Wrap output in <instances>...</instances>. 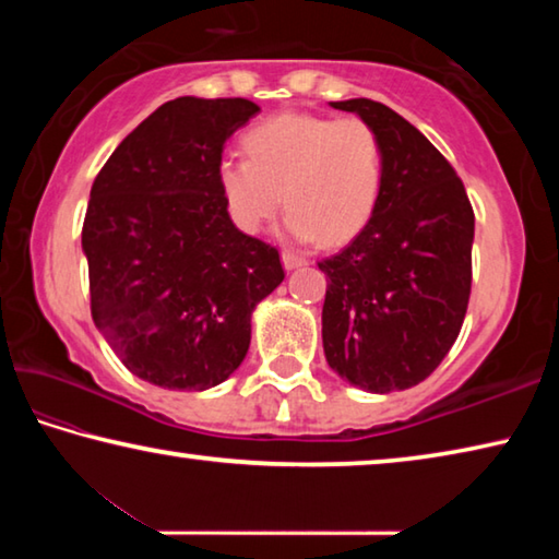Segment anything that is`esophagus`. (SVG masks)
Listing matches in <instances>:
<instances>
[{
  "instance_id": "esophagus-1",
  "label": "esophagus",
  "mask_w": 559,
  "mask_h": 559,
  "mask_svg": "<svg viewBox=\"0 0 559 559\" xmlns=\"http://www.w3.org/2000/svg\"><path fill=\"white\" fill-rule=\"evenodd\" d=\"M283 266H286V271H293V269H300V266H306V259L302 257H298V253H290V251H283Z\"/></svg>"
}]
</instances>
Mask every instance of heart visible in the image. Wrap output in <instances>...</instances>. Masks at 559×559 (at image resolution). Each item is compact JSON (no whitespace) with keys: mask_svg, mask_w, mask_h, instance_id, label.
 I'll list each match as a JSON object with an SVG mask.
<instances>
[{"mask_svg":"<svg viewBox=\"0 0 559 559\" xmlns=\"http://www.w3.org/2000/svg\"><path fill=\"white\" fill-rule=\"evenodd\" d=\"M246 159L224 157L216 179L234 224L257 234L286 200L298 239L337 246L365 229L382 197L380 135L362 118L283 112L243 138Z\"/></svg>","mask_w":559,"mask_h":559,"instance_id":"1","label":"heart"}]
</instances>
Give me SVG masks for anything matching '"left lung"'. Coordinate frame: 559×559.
Segmentation results:
<instances>
[{
    "label": "left lung",
    "instance_id": "1",
    "mask_svg": "<svg viewBox=\"0 0 559 559\" xmlns=\"http://www.w3.org/2000/svg\"><path fill=\"white\" fill-rule=\"evenodd\" d=\"M330 106L374 128L384 182L370 224L318 261L328 276L325 359L365 392L409 390L437 370L461 333L476 216L456 169L400 112L370 98Z\"/></svg>",
    "mask_w": 559,
    "mask_h": 559
}]
</instances>
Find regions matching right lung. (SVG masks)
Returning <instances> with one entry per match:
<instances>
[{
	"label": "right lung",
	"mask_w": 559,
	"mask_h": 559,
	"mask_svg": "<svg viewBox=\"0 0 559 559\" xmlns=\"http://www.w3.org/2000/svg\"><path fill=\"white\" fill-rule=\"evenodd\" d=\"M261 108L167 100L91 187L81 243L93 323L150 384L202 392L246 357L251 313L286 278L276 246L239 231L216 179L226 140Z\"/></svg>",
	"instance_id": "add662e5"
}]
</instances>
